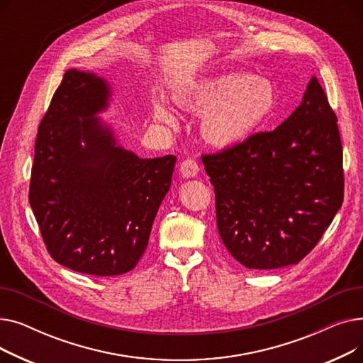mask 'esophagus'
<instances>
[{"label": "esophagus", "mask_w": 363, "mask_h": 363, "mask_svg": "<svg viewBox=\"0 0 363 363\" xmlns=\"http://www.w3.org/2000/svg\"><path fill=\"white\" fill-rule=\"evenodd\" d=\"M181 174L184 178H191V177H196L199 174V163L194 160V159H185L182 163H181Z\"/></svg>", "instance_id": "1"}]
</instances>
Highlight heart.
I'll list each match as a JSON object with an SVG mask.
<instances>
[{
    "instance_id": "1",
    "label": "heart",
    "mask_w": 363,
    "mask_h": 363,
    "mask_svg": "<svg viewBox=\"0 0 363 363\" xmlns=\"http://www.w3.org/2000/svg\"><path fill=\"white\" fill-rule=\"evenodd\" d=\"M181 104L203 114V135L218 147L242 143L268 119L277 106L274 85L250 73L230 72L204 78L178 94ZM157 118L174 116L163 104L156 107Z\"/></svg>"
}]
</instances>
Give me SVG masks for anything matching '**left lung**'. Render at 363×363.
I'll return each instance as SVG.
<instances>
[{
	"instance_id": "8db88e82",
	"label": "left lung",
	"mask_w": 363,
	"mask_h": 363,
	"mask_svg": "<svg viewBox=\"0 0 363 363\" xmlns=\"http://www.w3.org/2000/svg\"><path fill=\"white\" fill-rule=\"evenodd\" d=\"M201 160L215 188L220 240L249 269H277L306 257L345 197L337 116L315 76L277 129Z\"/></svg>"
}]
</instances>
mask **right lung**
<instances>
[{"label":"right lung","mask_w":363,"mask_h":363,"mask_svg":"<svg viewBox=\"0 0 363 363\" xmlns=\"http://www.w3.org/2000/svg\"><path fill=\"white\" fill-rule=\"evenodd\" d=\"M108 86L67 70L38 128L29 203L48 255L94 277L122 275L147 249L177 157L140 159L94 118Z\"/></svg>","instance_id":"add662e5"}]
</instances>
